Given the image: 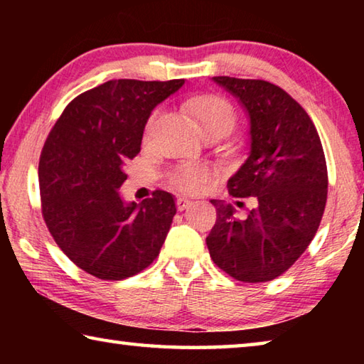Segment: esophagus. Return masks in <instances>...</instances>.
<instances>
[{
	"instance_id": "1",
	"label": "esophagus",
	"mask_w": 364,
	"mask_h": 364,
	"mask_svg": "<svg viewBox=\"0 0 364 364\" xmlns=\"http://www.w3.org/2000/svg\"><path fill=\"white\" fill-rule=\"evenodd\" d=\"M193 204V202H191L189 199H186V197H183V196H180V197H176V208L178 210H186V208Z\"/></svg>"
}]
</instances>
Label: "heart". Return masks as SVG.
I'll return each mask as SVG.
<instances>
[{"label":"heart","mask_w":364,"mask_h":364,"mask_svg":"<svg viewBox=\"0 0 364 364\" xmlns=\"http://www.w3.org/2000/svg\"><path fill=\"white\" fill-rule=\"evenodd\" d=\"M188 110L194 119L199 122L202 130H210V128H225L231 132L234 123H236V114L230 102L218 95H202L196 96L188 102ZM160 117V110H154L149 120L146 123L144 139H151L154 128ZM208 180V170L204 165H180L168 173V183L186 193L199 191L204 183Z\"/></svg>","instance_id":"heart-1"}]
</instances>
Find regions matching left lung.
Listing matches in <instances>:
<instances>
[{"label": "left lung", "mask_w": 364, "mask_h": 364, "mask_svg": "<svg viewBox=\"0 0 364 364\" xmlns=\"http://www.w3.org/2000/svg\"><path fill=\"white\" fill-rule=\"evenodd\" d=\"M242 104L250 120V152L228 188L257 205L237 218L231 204L210 200L217 221L205 242L231 278L267 282L297 262L313 241L328 199L321 139L305 109L264 80L213 77ZM239 204V202H237Z\"/></svg>", "instance_id": "obj_1"}]
</instances>
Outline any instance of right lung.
Returning a JSON list of instances; mask_svg holds the SVG:
<instances>
[{"mask_svg":"<svg viewBox=\"0 0 364 364\" xmlns=\"http://www.w3.org/2000/svg\"><path fill=\"white\" fill-rule=\"evenodd\" d=\"M183 85L110 80L77 96L48 134L38 165L43 218L60 250L95 278H130L162 249L173 196L156 191L128 204L119 188L152 109Z\"/></svg>","mask_w":364,"mask_h":364,"instance_id":"1","label":"right lung"}]
</instances>
